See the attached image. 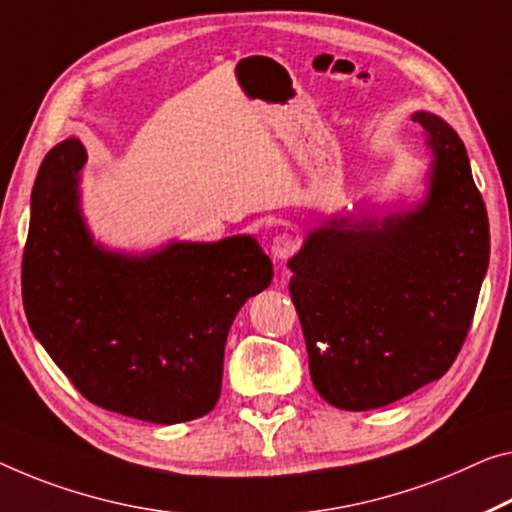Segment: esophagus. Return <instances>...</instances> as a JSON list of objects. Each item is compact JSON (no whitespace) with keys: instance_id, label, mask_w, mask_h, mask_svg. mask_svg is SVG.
I'll list each match as a JSON object with an SVG mask.
<instances>
[{"instance_id":"1","label":"esophagus","mask_w":512,"mask_h":512,"mask_svg":"<svg viewBox=\"0 0 512 512\" xmlns=\"http://www.w3.org/2000/svg\"><path fill=\"white\" fill-rule=\"evenodd\" d=\"M297 247H300V240L295 238L293 233H277L272 238V245H270V254L277 258V261H283V258L293 256Z\"/></svg>"}]
</instances>
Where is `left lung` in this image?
Returning a JSON list of instances; mask_svg holds the SVG:
<instances>
[{"label": "left lung", "mask_w": 512, "mask_h": 512, "mask_svg": "<svg viewBox=\"0 0 512 512\" xmlns=\"http://www.w3.org/2000/svg\"><path fill=\"white\" fill-rule=\"evenodd\" d=\"M428 192L384 217H332L290 258L313 387L338 410L410 396L458 357L490 263V224L467 148L430 112Z\"/></svg>", "instance_id": "left-lung-1"}]
</instances>
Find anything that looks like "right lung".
<instances>
[{"instance_id": "right-lung-1", "label": "right lung", "mask_w": 512, "mask_h": 512, "mask_svg": "<svg viewBox=\"0 0 512 512\" xmlns=\"http://www.w3.org/2000/svg\"><path fill=\"white\" fill-rule=\"evenodd\" d=\"M86 148L68 137L31 190L22 302L47 355L93 405L148 423L215 407L226 336L249 297L270 286L254 235L169 242L146 254L102 247L82 215Z\"/></svg>"}]
</instances>
